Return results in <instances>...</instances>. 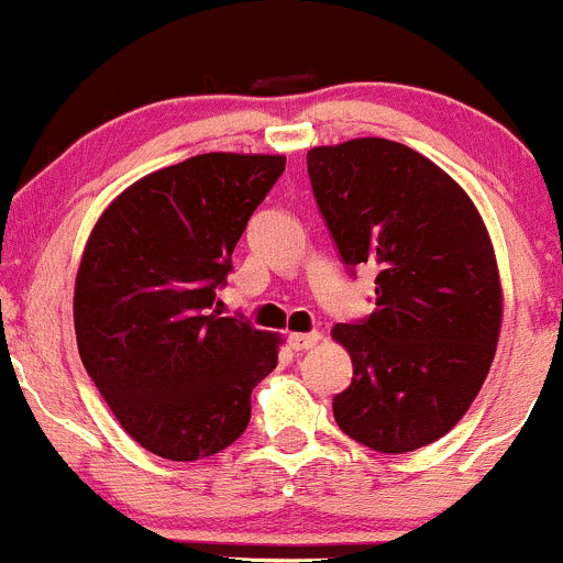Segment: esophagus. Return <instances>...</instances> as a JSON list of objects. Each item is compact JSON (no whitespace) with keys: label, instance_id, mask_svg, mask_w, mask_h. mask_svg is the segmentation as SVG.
<instances>
[{"label":"esophagus","instance_id":"1","mask_svg":"<svg viewBox=\"0 0 563 563\" xmlns=\"http://www.w3.org/2000/svg\"><path fill=\"white\" fill-rule=\"evenodd\" d=\"M320 331H309V333H289V347L295 350V353H303V350H311L317 342H320Z\"/></svg>","mask_w":563,"mask_h":563}]
</instances>
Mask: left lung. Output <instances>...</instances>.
Wrapping results in <instances>:
<instances>
[{
    "label": "left lung",
    "instance_id": "8db88e82",
    "mask_svg": "<svg viewBox=\"0 0 563 563\" xmlns=\"http://www.w3.org/2000/svg\"><path fill=\"white\" fill-rule=\"evenodd\" d=\"M306 164L344 265L377 268L375 311L331 328L353 361L333 419L375 452H416L463 419L495 358L504 289L489 232L465 188L408 144L350 139Z\"/></svg>",
    "mask_w": 563,
    "mask_h": 563
}]
</instances>
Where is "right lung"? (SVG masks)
Here are the masks:
<instances>
[{
    "mask_svg": "<svg viewBox=\"0 0 563 563\" xmlns=\"http://www.w3.org/2000/svg\"><path fill=\"white\" fill-rule=\"evenodd\" d=\"M287 158L205 153L150 172L95 221L74 289L81 364L122 430L175 463L246 432L279 333L221 317L216 287Z\"/></svg>",
    "mask_w": 563,
    "mask_h": 563,
    "instance_id": "1",
    "label": "right lung"
}]
</instances>
